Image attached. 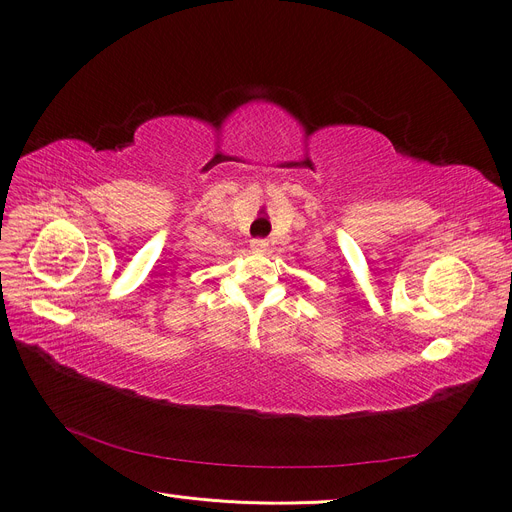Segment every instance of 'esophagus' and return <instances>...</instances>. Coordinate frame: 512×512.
Returning <instances> with one entry per match:
<instances>
[{"label":"esophagus","mask_w":512,"mask_h":512,"mask_svg":"<svg viewBox=\"0 0 512 512\" xmlns=\"http://www.w3.org/2000/svg\"><path fill=\"white\" fill-rule=\"evenodd\" d=\"M251 249L265 251V249H268V240H265V238H253L251 240Z\"/></svg>","instance_id":"34e87169"}]
</instances>
